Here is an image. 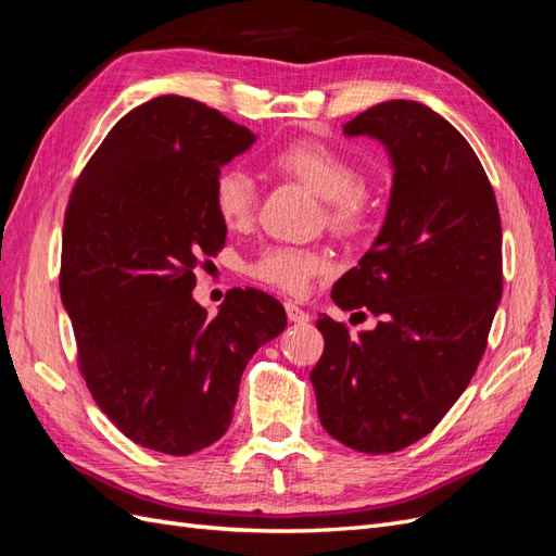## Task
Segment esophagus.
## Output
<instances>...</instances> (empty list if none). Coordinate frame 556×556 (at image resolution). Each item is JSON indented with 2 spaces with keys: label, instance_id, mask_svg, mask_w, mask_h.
<instances>
[{
  "label": "esophagus",
  "instance_id": "1",
  "mask_svg": "<svg viewBox=\"0 0 556 556\" xmlns=\"http://www.w3.org/2000/svg\"><path fill=\"white\" fill-rule=\"evenodd\" d=\"M285 313H288V317H290V323H299V325H306L308 319H311V315L304 311V308H299L294 301H285Z\"/></svg>",
  "mask_w": 556,
  "mask_h": 556
}]
</instances>
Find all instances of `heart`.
Here are the masks:
<instances>
[{
  "instance_id": "obj_1",
  "label": "heart",
  "mask_w": 556,
  "mask_h": 556,
  "mask_svg": "<svg viewBox=\"0 0 556 556\" xmlns=\"http://www.w3.org/2000/svg\"><path fill=\"white\" fill-rule=\"evenodd\" d=\"M268 166L323 199L325 225L333 233L355 237L364 229L371 213V199L357 182L355 164L333 146L317 139H299L278 148L268 157ZM213 208L227 227H245L257 211L255 180L237 166H227L213 180ZM327 268L329 260L319 250L271 245L248 264V274L288 294H301Z\"/></svg>"
}]
</instances>
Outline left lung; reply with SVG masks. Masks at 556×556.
I'll return each instance as SVG.
<instances>
[{
    "label": "left lung",
    "mask_w": 556,
    "mask_h": 556,
    "mask_svg": "<svg viewBox=\"0 0 556 556\" xmlns=\"http://www.w3.org/2000/svg\"><path fill=\"white\" fill-rule=\"evenodd\" d=\"M343 131L382 141L394 182L376 243L331 299L382 319L352 336L319 317L311 382L329 435L387 454L431 433L476 374L503 292L501 217L473 148L429 106L392 99Z\"/></svg>",
    "instance_id": "left-lung-1"
}]
</instances>
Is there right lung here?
Returning <instances> with one entry per match:
<instances>
[{"mask_svg": "<svg viewBox=\"0 0 556 556\" xmlns=\"http://www.w3.org/2000/svg\"><path fill=\"white\" fill-rule=\"evenodd\" d=\"M252 141L206 104L155 97L113 125L70 194L60 294L78 371L141 447L185 457L220 441L248 362L288 327L255 288L229 290L215 317L192 299L227 237L213 180Z\"/></svg>", "mask_w": 556, "mask_h": 556, "instance_id": "right-lung-1", "label": "right lung"}]
</instances>
